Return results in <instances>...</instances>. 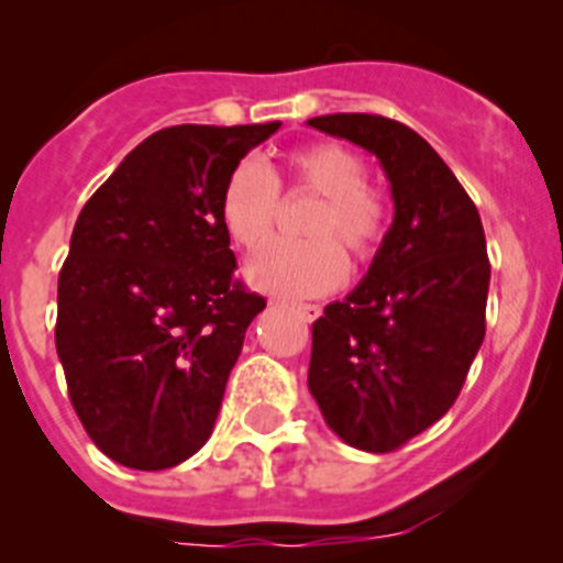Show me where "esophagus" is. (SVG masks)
Listing matches in <instances>:
<instances>
[{
	"mask_svg": "<svg viewBox=\"0 0 563 563\" xmlns=\"http://www.w3.org/2000/svg\"><path fill=\"white\" fill-rule=\"evenodd\" d=\"M294 313H297L302 321L313 323L318 316H321V308L318 305H294Z\"/></svg>",
	"mask_w": 563,
	"mask_h": 563,
	"instance_id": "1",
	"label": "esophagus"
}]
</instances>
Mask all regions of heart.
<instances>
[{
  "instance_id": "b5f03b06",
  "label": "heart",
  "mask_w": 563,
  "mask_h": 563,
  "mask_svg": "<svg viewBox=\"0 0 563 563\" xmlns=\"http://www.w3.org/2000/svg\"><path fill=\"white\" fill-rule=\"evenodd\" d=\"M286 181L318 192L305 218V240H280L247 264V280L277 297H318L340 286L351 258L371 264L391 229V198L365 179V161L334 141L299 146L286 157ZM280 179L258 161L236 163L220 192V218L240 247L255 250L275 231Z\"/></svg>"
}]
</instances>
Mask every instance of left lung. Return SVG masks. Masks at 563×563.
Returning <instances> with one entry per match:
<instances>
[{
    "label": "left lung",
    "instance_id": "obj_1",
    "mask_svg": "<svg viewBox=\"0 0 563 563\" xmlns=\"http://www.w3.org/2000/svg\"><path fill=\"white\" fill-rule=\"evenodd\" d=\"M310 128L382 161L395 220L365 280L313 321L308 387L349 446L391 452L439 422L485 340L490 261L479 212L419 133L378 113Z\"/></svg>",
    "mask_w": 563,
    "mask_h": 563
}]
</instances>
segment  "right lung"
I'll use <instances>...</instances> for the list:
<instances>
[{
  "instance_id": "1",
  "label": "right lung",
  "mask_w": 563,
  "mask_h": 563,
  "mask_svg": "<svg viewBox=\"0 0 563 563\" xmlns=\"http://www.w3.org/2000/svg\"><path fill=\"white\" fill-rule=\"evenodd\" d=\"M277 128L157 130L78 214L56 354L84 430L128 468H172L212 435L250 321L266 308L236 280L220 192Z\"/></svg>"
}]
</instances>
